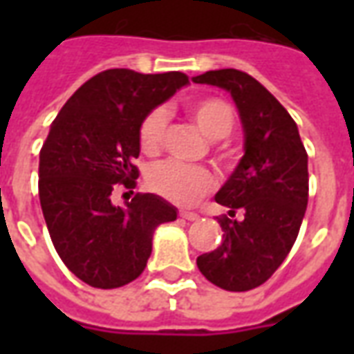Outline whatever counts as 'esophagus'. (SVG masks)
Listing matches in <instances>:
<instances>
[{"instance_id":"esophagus-1","label":"esophagus","mask_w":354,"mask_h":354,"mask_svg":"<svg viewBox=\"0 0 354 354\" xmlns=\"http://www.w3.org/2000/svg\"><path fill=\"white\" fill-rule=\"evenodd\" d=\"M180 218H184V220H187V222H197V220H199V214H195V212H185V210H182V212H180Z\"/></svg>"}]
</instances>
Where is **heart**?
Segmentation results:
<instances>
[{"instance_id": "heart-1", "label": "heart", "mask_w": 354, "mask_h": 354, "mask_svg": "<svg viewBox=\"0 0 354 354\" xmlns=\"http://www.w3.org/2000/svg\"><path fill=\"white\" fill-rule=\"evenodd\" d=\"M187 111L208 138H225L233 131L235 124L233 108L220 98H201L192 102L187 106ZM165 129H167V111L162 108H155L144 117L138 131L140 147L144 153L153 155L161 149ZM147 184L162 199L176 205H192L197 201V197L214 187V178L203 167L185 165L180 161H162L149 169Z\"/></svg>"}]
</instances>
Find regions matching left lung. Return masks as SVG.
Instances as JSON below:
<instances>
[{
	"mask_svg": "<svg viewBox=\"0 0 354 354\" xmlns=\"http://www.w3.org/2000/svg\"><path fill=\"white\" fill-rule=\"evenodd\" d=\"M193 81L227 91L245 132V155L214 197L231 218L218 220L222 243L197 267L216 286L246 292L263 284L296 243L309 197L307 151L294 119L252 75L227 68ZM235 212L241 221L232 220Z\"/></svg>",
	"mask_w": 354,
	"mask_h": 354,
	"instance_id": "left-lung-1",
	"label": "left lung"
}]
</instances>
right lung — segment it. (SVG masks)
Wrapping results in <instances>:
<instances>
[{"label": "right lung", "instance_id": "obj_1", "mask_svg": "<svg viewBox=\"0 0 354 354\" xmlns=\"http://www.w3.org/2000/svg\"><path fill=\"white\" fill-rule=\"evenodd\" d=\"M189 81L182 72L106 70L81 85L50 124L39 151V203L60 260L94 288L138 279L153 233L178 208L155 193H136L123 207L117 187L132 189L144 117Z\"/></svg>", "mask_w": 354, "mask_h": 354}]
</instances>
